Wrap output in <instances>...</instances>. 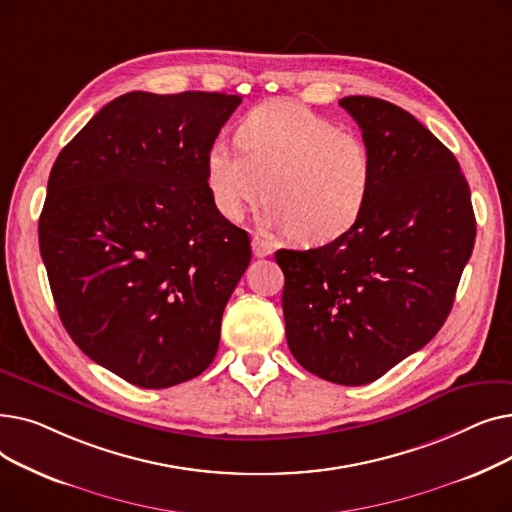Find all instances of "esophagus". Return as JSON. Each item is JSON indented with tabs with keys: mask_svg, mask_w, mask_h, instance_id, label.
I'll list each match as a JSON object with an SVG mask.
<instances>
[{
	"mask_svg": "<svg viewBox=\"0 0 512 512\" xmlns=\"http://www.w3.org/2000/svg\"><path fill=\"white\" fill-rule=\"evenodd\" d=\"M251 247H253V255H255V257H267V255L274 253V245H272V242H267V240H263V238H259V236L253 238Z\"/></svg>",
	"mask_w": 512,
	"mask_h": 512,
	"instance_id": "esophagus-1",
	"label": "esophagus"
}]
</instances>
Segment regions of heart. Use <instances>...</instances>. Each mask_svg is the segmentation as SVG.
Instances as JSON below:
<instances>
[{"instance_id": "1", "label": "heart", "mask_w": 512, "mask_h": 512, "mask_svg": "<svg viewBox=\"0 0 512 512\" xmlns=\"http://www.w3.org/2000/svg\"><path fill=\"white\" fill-rule=\"evenodd\" d=\"M240 149L222 141L205 153V182L213 207L240 222L267 197V228L321 245L351 230L369 203L375 161L353 130L290 99L267 101L240 120Z\"/></svg>"}]
</instances>
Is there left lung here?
Segmentation results:
<instances>
[{
    "instance_id": "1",
    "label": "left lung",
    "mask_w": 512,
    "mask_h": 512,
    "mask_svg": "<svg viewBox=\"0 0 512 512\" xmlns=\"http://www.w3.org/2000/svg\"><path fill=\"white\" fill-rule=\"evenodd\" d=\"M340 105L373 151L369 203L340 238L276 261L292 357L321 380L363 386L444 326L477 228L459 161L415 116L365 95Z\"/></svg>"
}]
</instances>
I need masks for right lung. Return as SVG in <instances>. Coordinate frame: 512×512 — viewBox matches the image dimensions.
Returning <instances> with one entry per match:
<instances>
[{"label": "right lung", "mask_w": 512, "mask_h": 512, "mask_svg": "<svg viewBox=\"0 0 512 512\" xmlns=\"http://www.w3.org/2000/svg\"><path fill=\"white\" fill-rule=\"evenodd\" d=\"M242 97L120 95L60 151L39 249L66 332L141 388L203 373L251 240L213 207L205 153Z\"/></svg>", "instance_id": "right-lung-1"}]
</instances>
